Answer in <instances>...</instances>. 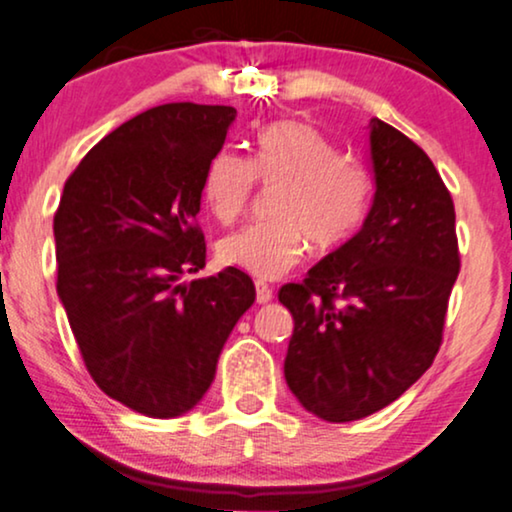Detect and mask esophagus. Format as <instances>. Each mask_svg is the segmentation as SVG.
<instances>
[{"label": "esophagus", "mask_w": 512, "mask_h": 512, "mask_svg": "<svg viewBox=\"0 0 512 512\" xmlns=\"http://www.w3.org/2000/svg\"><path fill=\"white\" fill-rule=\"evenodd\" d=\"M272 300V289L268 284H263V282H256V303L258 305H265V303H270Z\"/></svg>", "instance_id": "obj_1"}]
</instances>
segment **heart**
I'll return each instance as SVG.
<instances>
[{"label":"heart","instance_id":"obj_1","mask_svg":"<svg viewBox=\"0 0 512 512\" xmlns=\"http://www.w3.org/2000/svg\"><path fill=\"white\" fill-rule=\"evenodd\" d=\"M256 179L277 188L275 221L235 230L219 242V261L256 279H279L296 268L307 242L328 254L366 219L370 174L359 160L340 156L331 139L300 121H279L258 132L254 156L223 149L209 160L202 195L223 223L247 212Z\"/></svg>","mask_w":512,"mask_h":512}]
</instances>
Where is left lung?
Listing matches in <instances>:
<instances>
[{
  "label": "left lung",
  "instance_id": "left-lung-1",
  "mask_svg": "<svg viewBox=\"0 0 512 512\" xmlns=\"http://www.w3.org/2000/svg\"><path fill=\"white\" fill-rule=\"evenodd\" d=\"M375 195L359 233L279 289L293 314L284 377L326 422L387 408L436 359L459 275L454 202L431 158L370 118Z\"/></svg>",
  "mask_w": 512,
  "mask_h": 512
}]
</instances>
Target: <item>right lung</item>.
<instances>
[{"label":"right lung","mask_w":512,"mask_h":512,"mask_svg":"<svg viewBox=\"0 0 512 512\" xmlns=\"http://www.w3.org/2000/svg\"><path fill=\"white\" fill-rule=\"evenodd\" d=\"M233 107L172 102L130 118L86 153L53 219L58 296L90 377L146 417L195 408L256 289L205 268L202 181Z\"/></svg>","instance_id":"right-lung-1"}]
</instances>
